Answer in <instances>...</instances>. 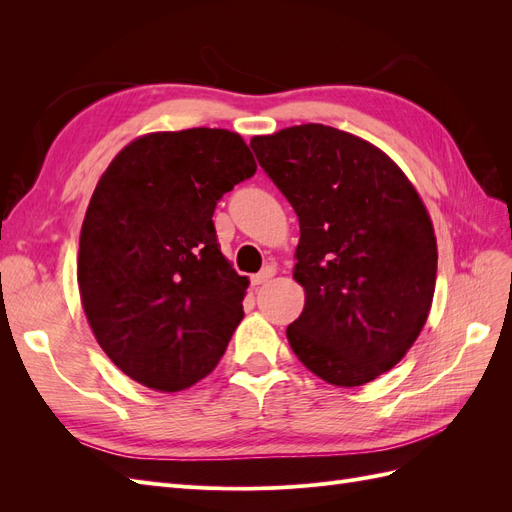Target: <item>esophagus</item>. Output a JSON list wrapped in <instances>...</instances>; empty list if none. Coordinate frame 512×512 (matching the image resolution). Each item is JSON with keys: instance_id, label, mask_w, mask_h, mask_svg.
Segmentation results:
<instances>
[{"instance_id": "obj_1", "label": "esophagus", "mask_w": 512, "mask_h": 512, "mask_svg": "<svg viewBox=\"0 0 512 512\" xmlns=\"http://www.w3.org/2000/svg\"><path fill=\"white\" fill-rule=\"evenodd\" d=\"M275 275V267L273 265H267L265 269H262L260 273H256V275H252V284L254 286H260V284H265V282H269L271 277Z\"/></svg>"}]
</instances>
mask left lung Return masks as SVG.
<instances>
[{
	"label": "left lung",
	"instance_id": "obj_1",
	"mask_svg": "<svg viewBox=\"0 0 512 512\" xmlns=\"http://www.w3.org/2000/svg\"><path fill=\"white\" fill-rule=\"evenodd\" d=\"M250 147L299 218L292 352L329 384L371 382L404 359L431 309L438 245L421 196L384 151L322 123Z\"/></svg>",
	"mask_w": 512,
	"mask_h": 512
}]
</instances>
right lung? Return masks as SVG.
<instances>
[{
  "label": "right lung",
  "instance_id": "right-lung-1",
  "mask_svg": "<svg viewBox=\"0 0 512 512\" xmlns=\"http://www.w3.org/2000/svg\"><path fill=\"white\" fill-rule=\"evenodd\" d=\"M256 173L235 132H153L100 177L81 228L79 290L100 348L123 374L175 393L220 363L250 284L222 256L218 200Z\"/></svg>",
  "mask_w": 512,
  "mask_h": 512
}]
</instances>
